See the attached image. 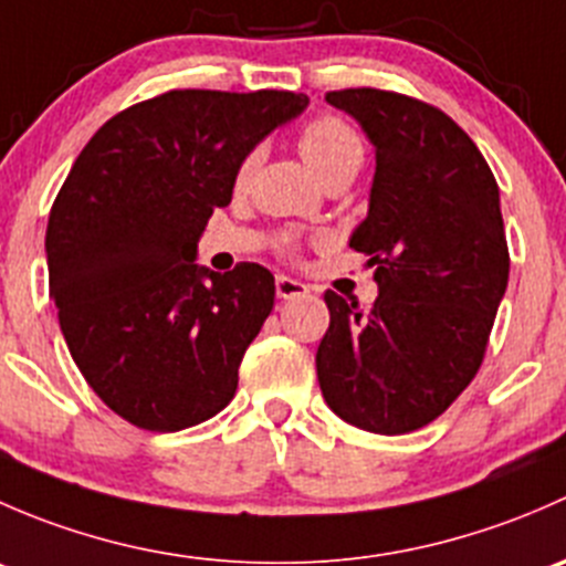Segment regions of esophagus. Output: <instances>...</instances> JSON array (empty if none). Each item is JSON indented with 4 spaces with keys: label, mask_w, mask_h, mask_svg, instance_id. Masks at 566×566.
<instances>
[{
    "label": "esophagus",
    "mask_w": 566,
    "mask_h": 566,
    "mask_svg": "<svg viewBox=\"0 0 566 566\" xmlns=\"http://www.w3.org/2000/svg\"><path fill=\"white\" fill-rule=\"evenodd\" d=\"M310 293V287H306L304 282H298V279H293V276H276V295L279 298H301V295H306Z\"/></svg>",
    "instance_id": "obj_1"
}]
</instances>
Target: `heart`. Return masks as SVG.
<instances>
[{
    "instance_id": "1",
    "label": "heart",
    "mask_w": 566,
    "mask_h": 566,
    "mask_svg": "<svg viewBox=\"0 0 566 566\" xmlns=\"http://www.w3.org/2000/svg\"><path fill=\"white\" fill-rule=\"evenodd\" d=\"M298 150L301 158L306 161V167L312 169L317 177L328 169L339 167V164H361L364 147L361 139L356 136V130L347 128L345 123L334 117L315 119V123L306 125L298 136ZM254 167V156H249L247 161L238 169V182H243Z\"/></svg>"
}]
</instances>
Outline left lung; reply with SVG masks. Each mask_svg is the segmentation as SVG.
<instances>
[{"instance_id":"left-lung-1","label":"left lung","mask_w":566,"mask_h":566,"mask_svg":"<svg viewBox=\"0 0 566 566\" xmlns=\"http://www.w3.org/2000/svg\"><path fill=\"white\" fill-rule=\"evenodd\" d=\"M325 101L373 142L369 210L350 249L378 265V301L364 312L325 293L319 391L347 424L402 436L438 419L484 358L510 279L499 186L441 108L373 87Z\"/></svg>"}]
</instances>
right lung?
Masks as SVG:
<instances>
[{
    "label": "right lung",
    "instance_id": "1",
    "mask_svg": "<svg viewBox=\"0 0 566 566\" xmlns=\"http://www.w3.org/2000/svg\"><path fill=\"white\" fill-rule=\"evenodd\" d=\"M306 106L284 90H172L78 153L45 230L49 293L84 380L130 424L186 430L235 397L276 287L256 262L197 265V243L249 153Z\"/></svg>",
    "mask_w": 566,
    "mask_h": 566
}]
</instances>
